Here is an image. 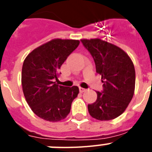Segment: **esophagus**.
<instances>
[{
	"label": "esophagus",
	"mask_w": 152,
	"mask_h": 152,
	"mask_svg": "<svg viewBox=\"0 0 152 152\" xmlns=\"http://www.w3.org/2000/svg\"><path fill=\"white\" fill-rule=\"evenodd\" d=\"M86 91V89L85 88H80V93H83Z\"/></svg>",
	"instance_id": "obj_1"
}]
</instances>
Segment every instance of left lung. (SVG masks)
I'll list each match as a JSON object with an SVG mask.
<instances>
[{"instance_id":"left-lung-1","label":"left lung","mask_w":152,"mask_h":152,"mask_svg":"<svg viewBox=\"0 0 152 152\" xmlns=\"http://www.w3.org/2000/svg\"><path fill=\"white\" fill-rule=\"evenodd\" d=\"M95 61L96 72L102 76L103 91L88 106L92 118L110 121L127 108L135 91L136 72L132 60L118 46L100 39H81Z\"/></svg>"}]
</instances>
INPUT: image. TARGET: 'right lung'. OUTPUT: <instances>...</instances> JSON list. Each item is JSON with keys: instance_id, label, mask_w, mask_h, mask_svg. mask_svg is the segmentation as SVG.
<instances>
[{"instance_id": "obj_1", "label": "right lung", "mask_w": 152, "mask_h": 152, "mask_svg": "<svg viewBox=\"0 0 152 152\" xmlns=\"http://www.w3.org/2000/svg\"><path fill=\"white\" fill-rule=\"evenodd\" d=\"M80 44L79 40L55 39L31 51L22 68L23 91L32 111L48 121L66 118L79 88H66L56 83L58 70Z\"/></svg>"}]
</instances>
